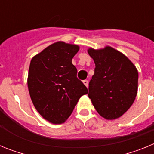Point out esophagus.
Instances as JSON below:
<instances>
[{
	"instance_id": "obj_1",
	"label": "esophagus",
	"mask_w": 154,
	"mask_h": 154,
	"mask_svg": "<svg viewBox=\"0 0 154 154\" xmlns=\"http://www.w3.org/2000/svg\"><path fill=\"white\" fill-rule=\"evenodd\" d=\"M83 83L85 84V85L86 87H88V85H89V81H88V80H83Z\"/></svg>"
}]
</instances>
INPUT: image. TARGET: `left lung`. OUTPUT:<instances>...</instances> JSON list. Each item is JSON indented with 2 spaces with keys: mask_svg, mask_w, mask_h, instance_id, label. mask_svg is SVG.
Wrapping results in <instances>:
<instances>
[{
  "mask_svg": "<svg viewBox=\"0 0 154 154\" xmlns=\"http://www.w3.org/2000/svg\"><path fill=\"white\" fill-rule=\"evenodd\" d=\"M88 53L96 64L88 96L99 115L107 119H117L135 100L138 72L128 58L111 47L89 48Z\"/></svg>",
  "mask_w": 154,
  "mask_h": 154,
  "instance_id": "1",
  "label": "left lung"
}]
</instances>
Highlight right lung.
<instances>
[{
  "label": "right lung",
  "instance_id": "1",
  "mask_svg": "<svg viewBox=\"0 0 154 154\" xmlns=\"http://www.w3.org/2000/svg\"><path fill=\"white\" fill-rule=\"evenodd\" d=\"M79 48L58 42L47 47L31 61L28 86L37 111L55 124L64 123L88 89L77 78L72 63Z\"/></svg>",
  "mask_w": 154,
  "mask_h": 154
}]
</instances>
